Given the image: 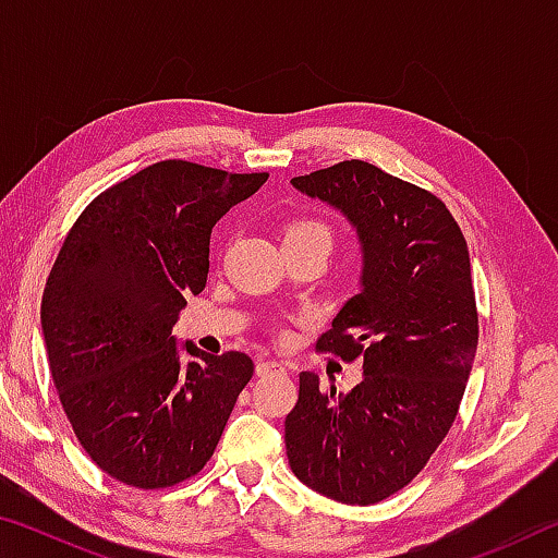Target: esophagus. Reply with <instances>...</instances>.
<instances>
[{"label": "esophagus", "instance_id": "esophagus-1", "mask_svg": "<svg viewBox=\"0 0 558 558\" xmlns=\"http://www.w3.org/2000/svg\"><path fill=\"white\" fill-rule=\"evenodd\" d=\"M276 372H282V364L270 362V359H260V362L256 364L258 376H268V374H276Z\"/></svg>", "mask_w": 558, "mask_h": 558}]
</instances>
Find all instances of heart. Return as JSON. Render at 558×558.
Returning a JSON list of instances; mask_svg holds the SVG:
<instances>
[{"label":"heart","mask_w":558,"mask_h":558,"mask_svg":"<svg viewBox=\"0 0 558 558\" xmlns=\"http://www.w3.org/2000/svg\"><path fill=\"white\" fill-rule=\"evenodd\" d=\"M286 241H317L329 251V245H332V231L319 221H298L286 231Z\"/></svg>","instance_id":"b5f03b06"}]
</instances>
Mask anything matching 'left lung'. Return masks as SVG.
Returning <instances> with one entry per match:
<instances>
[{"label": "left lung", "instance_id": "left-lung-1", "mask_svg": "<svg viewBox=\"0 0 558 558\" xmlns=\"http://www.w3.org/2000/svg\"><path fill=\"white\" fill-rule=\"evenodd\" d=\"M290 184L356 231L359 292L317 349L359 356L364 374L349 393L300 374L288 462L319 495L376 505L418 475L458 415L477 349L468 243L438 196L362 159Z\"/></svg>", "mask_w": 558, "mask_h": 558}]
</instances>
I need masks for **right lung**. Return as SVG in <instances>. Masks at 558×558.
I'll return each instance as SVG.
<instances>
[{
  "mask_svg": "<svg viewBox=\"0 0 558 558\" xmlns=\"http://www.w3.org/2000/svg\"><path fill=\"white\" fill-rule=\"evenodd\" d=\"M266 179L165 159L96 196L65 235L41 300L44 344L75 438L120 483L196 475L251 381V356L179 347L172 327L206 286L216 221Z\"/></svg>",
  "mask_w": 558,
  "mask_h": 558,
  "instance_id": "right-lung-1",
  "label": "right lung"
}]
</instances>
